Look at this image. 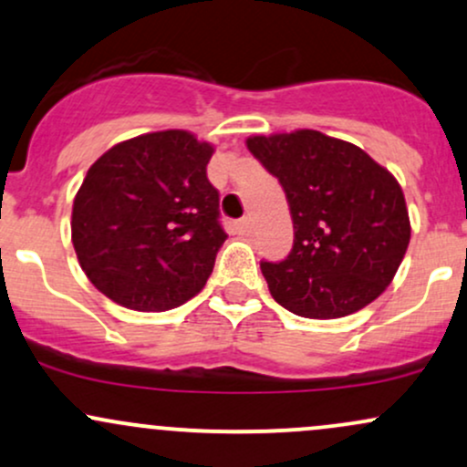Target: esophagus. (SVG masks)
Listing matches in <instances>:
<instances>
[{
	"label": "esophagus",
	"mask_w": 467,
	"mask_h": 467,
	"mask_svg": "<svg viewBox=\"0 0 467 467\" xmlns=\"http://www.w3.org/2000/svg\"><path fill=\"white\" fill-rule=\"evenodd\" d=\"M234 228H237L239 234H248L250 228H253V222H250V217H244L234 223Z\"/></svg>",
	"instance_id": "esophagus-1"
}]
</instances>
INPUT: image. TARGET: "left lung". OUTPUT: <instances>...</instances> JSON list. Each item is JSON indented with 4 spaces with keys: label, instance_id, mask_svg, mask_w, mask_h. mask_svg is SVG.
I'll list each match as a JSON object with an SVG mask.
<instances>
[{
    "label": "left lung",
    "instance_id": "8db88e82",
    "mask_svg": "<svg viewBox=\"0 0 467 467\" xmlns=\"http://www.w3.org/2000/svg\"><path fill=\"white\" fill-rule=\"evenodd\" d=\"M245 143L284 186L295 225L288 257L261 261L276 304L306 319H339L372 304L410 244L406 197L392 172L355 143L308 128Z\"/></svg>",
    "mask_w": 467,
    "mask_h": 467
}]
</instances>
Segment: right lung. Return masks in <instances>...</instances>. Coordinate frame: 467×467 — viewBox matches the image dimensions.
Wrapping results in <instances>:
<instances>
[{"label": "right lung", "mask_w": 467, "mask_h": 467, "mask_svg": "<svg viewBox=\"0 0 467 467\" xmlns=\"http://www.w3.org/2000/svg\"><path fill=\"white\" fill-rule=\"evenodd\" d=\"M214 146L188 130L132 137L97 159L73 202V245L101 295L163 312L206 285L228 234L206 166Z\"/></svg>", "instance_id": "right-lung-1"}]
</instances>
